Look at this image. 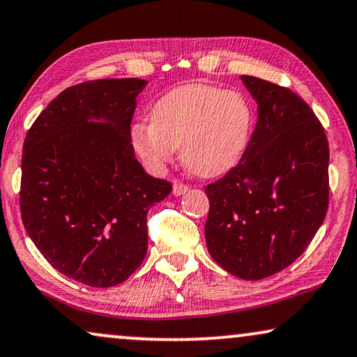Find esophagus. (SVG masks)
Masks as SVG:
<instances>
[{
  "label": "esophagus",
  "instance_id": "1",
  "mask_svg": "<svg viewBox=\"0 0 357 357\" xmlns=\"http://www.w3.org/2000/svg\"><path fill=\"white\" fill-rule=\"evenodd\" d=\"M189 189L188 184H184L181 181H174L173 183V194L174 196H181V194H184Z\"/></svg>",
  "mask_w": 357,
  "mask_h": 357
}]
</instances>
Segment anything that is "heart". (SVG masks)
Instances as JSON below:
<instances>
[{"label":"heart","mask_w":357,"mask_h":357,"mask_svg":"<svg viewBox=\"0 0 357 357\" xmlns=\"http://www.w3.org/2000/svg\"><path fill=\"white\" fill-rule=\"evenodd\" d=\"M153 122L132 127V144L150 168L173 160L176 146L191 173L215 178L230 171L248 149L253 109L240 93L194 83L171 89L155 104Z\"/></svg>","instance_id":"1"}]
</instances>
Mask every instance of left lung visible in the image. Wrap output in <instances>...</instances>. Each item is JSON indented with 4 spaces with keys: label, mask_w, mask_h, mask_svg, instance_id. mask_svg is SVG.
<instances>
[{
    "label": "left lung",
    "mask_w": 357,
    "mask_h": 357,
    "mask_svg": "<svg viewBox=\"0 0 357 357\" xmlns=\"http://www.w3.org/2000/svg\"><path fill=\"white\" fill-rule=\"evenodd\" d=\"M258 122L241 160L207 184L208 253L246 281L292 264L325 220L330 149L312 107L289 88L241 76Z\"/></svg>",
    "instance_id": "1"
}]
</instances>
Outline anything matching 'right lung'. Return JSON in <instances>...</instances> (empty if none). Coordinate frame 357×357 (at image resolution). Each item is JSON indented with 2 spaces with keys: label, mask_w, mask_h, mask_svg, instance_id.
Here are the masks:
<instances>
[{
  "label": "right lung",
  "mask_w": 357,
  "mask_h": 357,
  "mask_svg": "<svg viewBox=\"0 0 357 357\" xmlns=\"http://www.w3.org/2000/svg\"><path fill=\"white\" fill-rule=\"evenodd\" d=\"M145 84L104 78L66 88L24 140V228L59 273L91 287L135 273L149 246V208L173 189L134 155L130 122Z\"/></svg>",
  "instance_id": "1"
}]
</instances>
